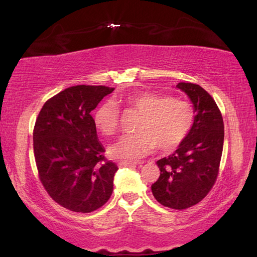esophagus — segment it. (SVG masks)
<instances>
[{"label": "esophagus", "mask_w": 257, "mask_h": 257, "mask_svg": "<svg viewBox=\"0 0 257 257\" xmlns=\"http://www.w3.org/2000/svg\"><path fill=\"white\" fill-rule=\"evenodd\" d=\"M137 163L134 162H119L118 166L119 167H128V166H136Z\"/></svg>", "instance_id": "34e87169"}]
</instances>
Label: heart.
<instances>
[{"instance_id":"obj_1","label":"heart","mask_w":257,"mask_h":257,"mask_svg":"<svg viewBox=\"0 0 257 257\" xmlns=\"http://www.w3.org/2000/svg\"><path fill=\"white\" fill-rule=\"evenodd\" d=\"M124 111L141 114L135 132L124 135L110 147L111 156L116 160L137 161L147 156L157 147L173 151L188 136L193 124V108L188 101L156 94L152 92H135L115 99ZM94 124L104 136L118 132L120 114L112 102H104L94 113Z\"/></svg>"}]
</instances>
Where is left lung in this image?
Instances as JSON below:
<instances>
[{
    "mask_svg": "<svg viewBox=\"0 0 257 257\" xmlns=\"http://www.w3.org/2000/svg\"><path fill=\"white\" fill-rule=\"evenodd\" d=\"M194 106V122L179 148L156 162L161 174L152 184L158 202L183 210L199 203L217 181L223 147V120L212 96L198 84L181 82Z\"/></svg>",
    "mask_w": 257,
    "mask_h": 257,
    "instance_id": "obj_1",
    "label": "left lung"
}]
</instances>
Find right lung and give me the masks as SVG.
I'll return each instance as SVG.
<instances>
[{"label": "right lung", "mask_w": 257, "mask_h": 257, "mask_svg": "<svg viewBox=\"0 0 257 257\" xmlns=\"http://www.w3.org/2000/svg\"><path fill=\"white\" fill-rule=\"evenodd\" d=\"M113 87L76 85L46 101L34 128L39 180L50 198L74 212L101 208L113 191L118 166L103 156L91 111Z\"/></svg>", "instance_id": "right-lung-1"}]
</instances>
